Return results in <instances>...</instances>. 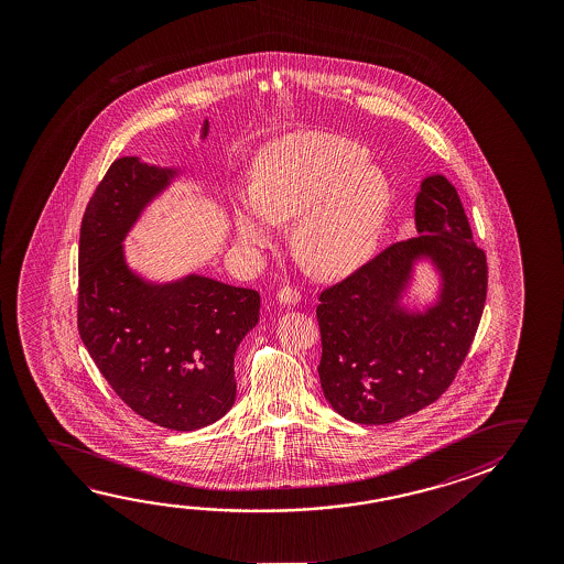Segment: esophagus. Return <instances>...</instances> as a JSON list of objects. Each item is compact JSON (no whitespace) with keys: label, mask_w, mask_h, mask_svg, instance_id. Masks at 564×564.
<instances>
[{"label":"esophagus","mask_w":564,"mask_h":564,"mask_svg":"<svg viewBox=\"0 0 564 564\" xmlns=\"http://www.w3.org/2000/svg\"><path fill=\"white\" fill-rule=\"evenodd\" d=\"M278 301L281 305H296L301 301V295H299V291L293 289V286H281L278 291Z\"/></svg>","instance_id":"obj_1"}]
</instances>
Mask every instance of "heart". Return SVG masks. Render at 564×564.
Here are the masks:
<instances>
[{"mask_svg":"<svg viewBox=\"0 0 564 564\" xmlns=\"http://www.w3.org/2000/svg\"><path fill=\"white\" fill-rule=\"evenodd\" d=\"M370 153L328 133H291L259 153L251 203L236 204L234 230L243 248L275 241L273 223H293L301 258L321 275L350 273L378 246L391 188Z\"/></svg>","mask_w":564,"mask_h":564,"instance_id":"obj_1","label":"heart"}]
</instances>
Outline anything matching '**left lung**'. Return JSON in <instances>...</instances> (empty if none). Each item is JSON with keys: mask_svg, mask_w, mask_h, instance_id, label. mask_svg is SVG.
Segmentation results:
<instances>
[{"mask_svg": "<svg viewBox=\"0 0 564 564\" xmlns=\"http://www.w3.org/2000/svg\"><path fill=\"white\" fill-rule=\"evenodd\" d=\"M415 226L416 238L389 246L318 296L324 398L360 425L393 423L441 398L484 313L486 253L471 240L460 196L446 176L421 183ZM419 258L432 259L442 293L425 314H409L400 296Z\"/></svg>", "mask_w": 564, "mask_h": 564, "instance_id": "obj_1", "label": "left lung"}]
</instances>
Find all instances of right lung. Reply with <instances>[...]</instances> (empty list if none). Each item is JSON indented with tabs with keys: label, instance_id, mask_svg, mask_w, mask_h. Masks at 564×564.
I'll return each instance as SVG.
<instances>
[{
	"label": "right lung",
	"instance_id": "right-lung-1",
	"mask_svg": "<svg viewBox=\"0 0 564 564\" xmlns=\"http://www.w3.org/2000/svg\"><path fill=\"white\" fill-rule=\"evenodd\" d=\"M176 175L121 158L96 186L80 226L78 333L131 411L171 431H196L236 401L234 356L258 324L259 293L203 275L159 285L128 268L121 241Z\"/></svg>",
	"mask_w": 564,
	"mask_h": 564
}]
</instances>
